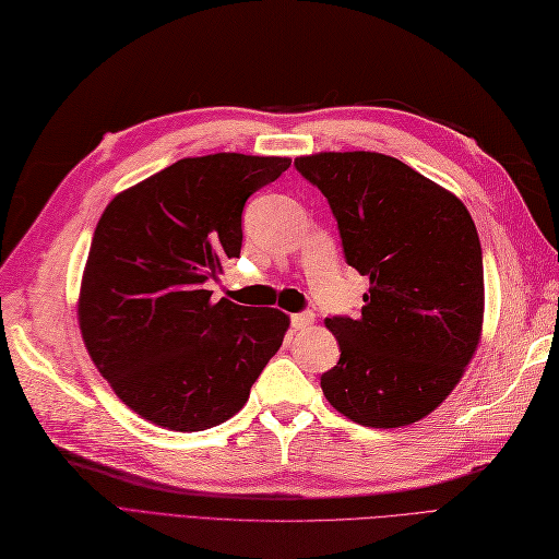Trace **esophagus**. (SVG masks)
Masks as SVG:
<instances>
[{
  "label": "esophagus",
  "instance_id": "1",
  "mask_svg": "<svg viewBox=\"0 0 559 559\" xmlns=\"http://www.w3.org/2000/svg\"><path fill=\"white\" fill-rule=\"evenodd\" d=\"M313 320H316V316H313L311 311L295 313V316H293V328H295V330H306V328L313 325Z\"/></svg>",
  "mask_w": 559,
  "mask_h": 559
}]
</instances>
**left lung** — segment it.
<instances>
[{
    "label": "left lung",
    "mask_w": 559,
    "mask_h": 559,
    "mask_svg": "<svg viewBox=\"0 0 559 559\" xmlns=\"http://www.w3.org/2000/svg\"><path fill=\"white\" fill-rule=\"evenodd\" d=\"M295 167L328 197L348 264L369 278L362 316L325 320L341 357L320 376L322 394L357 425L418 423L455 390L483 336L472 215L383 153H313Z\"/></svg>",
    "instance_id": "obj_1"
}]
</instances>
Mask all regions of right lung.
Instances as JSON below:
<instances>
[{
	"label": "right lung",
	"instance_id": "add662e5",
	"mask_svg": "<svg viewBox=\"0 0 559 559\" xmlns=\"http://www.w3.org/2000/svg\"><path fill=\"white\" fill-rule=\"evenodd\" d=\"M290 157H183L104 209L76 301L87 355L122 404L174 431H202L248 402L290 328L283 311L213 301L209 276L241 253L250 194Z\"/></svg>",
	"mask_w": 559,
	"mask_h": 559
}]
</instances>
